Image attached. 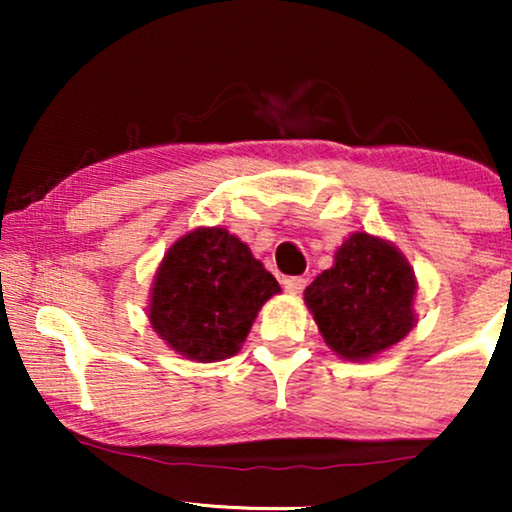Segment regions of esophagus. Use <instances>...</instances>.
<instances>
[{
	"instance_id": "obj_1",
	"label": "esophagus",
	"mask_w": 512,
	"mask_h": 512,
	"mask_svg": "<svg viewBox=\"0 0 512 512\" xmlns=\"http://www.w3.org/2000/svg\"><path fill=\"white\" fill-rule=\"evenodd\" d=\"M307 286V279L305 277H289L284 279V289L293 293V296H298V293H303V289Z\"/></svg>"
}]
</instances>
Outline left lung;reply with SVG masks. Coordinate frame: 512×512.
Wrapping results in <instances>:
<instances>
[{
    "instance_id": "1",
    "label": "left lung",
    "mask_w": 512,
    "mask_h": 512,
    "mask_svg": "<svg viewBox=\"0 0 512 512\" xmlns=\"http://www.w3.org/2000/svg\"><path fill=\"white\" fill-rule=\"evenodd\" d=\"M417 279L394 244L354 233L335 251L333 268L305 289L326 345L349 361L373 359L415 326Z\"/></svg>"
}]
</instances>
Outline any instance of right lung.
<instances>
[{
    "label": "right lung",
    "mask_w": 512,
    "mask_h": 512,
    "mask_svg": "<svg viewBox=\"0 0 512 512\" xmlns=\"http://www.w3.org/2000/svg\"><path fill=\"white\" fill-rule=\"evenodd\" d=\"M277 279L226 228H195L167 249L153 279L151 328L186 359L212 363L240 352Z\"/></svg>",
    "instance_id": "1"
}]
</instances>
